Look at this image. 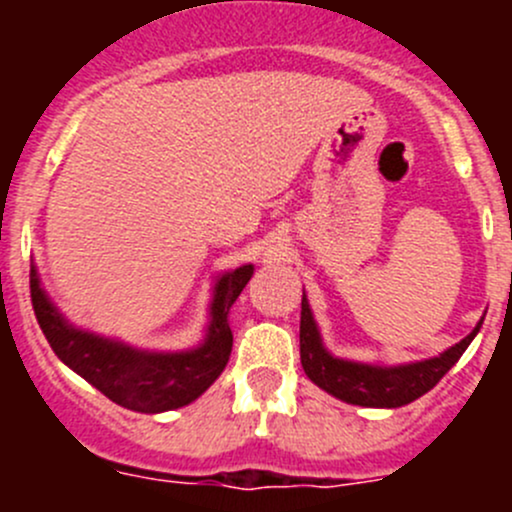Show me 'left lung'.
Returning a JSON list of instances; mask_svg holds the SVG:
<instances>
[{"label": "left lung", "instance_id": "left-lung-1", "mask_svg": "<svg viewBox=\"0 0 512 512\" xmlns=\"http://www.w3.org/2000/svg\"><path fill=\"white\" fill-rule=\"evenodd\" d=\"M478 327L468 334L466 339L451 347L441 356L416 361L406 366H369L354 364V361L334 359L327 349L322 347L317 324H314L312 312H309L307 299L302 297V322H299V356H302L304 374L324 389L327 394L347 401V404L369 406V409H399V406L411 404L418 396L431 391L443 374H448L453 364L461 359L468 344L478 334Z\"/></svg>", "mask_w": 512, "mask_h": 512}]
</instances>
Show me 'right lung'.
I'll return each mask as SVG.
<instances>
[{
	"mask_svg": "<svg viewBox=\"0 0 512 512\" xmlns=\"http://www.w3.org/2000/svg\"><path fill=\"white\" fill-rule=\"evenodd\" d=\"M252 265L237 267L220 277L210 314L208 337L193 352L183 354H148L126 344L101 339L96 334L79 332L64 322L54 304L41 292L39 277L32 267L29 287L36 322L44 332L54 354L69 369L84 376L103 396L118 406L141 414L180 409L198 399L220 374L232 352V332L227 324V309L240 297L242 287L250 282Z\"/></svg>",
	"mask_w": 512,
	"mask_h": 512,
	"instance_id": "add662e5",
	"label": "right lung"
}]
</instances>
